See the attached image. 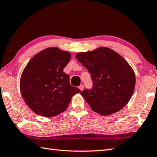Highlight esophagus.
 <instances>
[{"label": "esophagus", "mask_w": 157, "mask_h": 157, "mask_svg": "<svg viewBox=\"0 0 157 157\" xmlns=\"http://www.w3.org/2000/svg\"><path fill=\"white\" fill-rule=\"evenodd\" d=\"M78 88H79L80 90L82 91V90H84V86H83V85H80V86L78 87Z\"/></svg>", "instance_id": "obj_1"}]
</instances>
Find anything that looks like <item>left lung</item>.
I'll list each match as a JSON object with an SVG mask.
<instances>
[{
  "instance_id": "1",
  "label": "left lung",
  "mask_w": 157,
  "mask_h": 157,
  "mask_svg": "<svg viewBox=\"0 0 157 157\" xmlns=\"http://www.w3.org/2000/svg\"><path fill=\"white\" fill-rule=\"evenodd\" d=\"M76 58L90 73L91 90L81 92L94 111L108 115L121 110L131 99L135 75L122 56L106 47L78 52Z\"/></svg>"
}]
</instances>
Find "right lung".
Listing matches in <instances>:
<instances>
[{"mask_svg":"<svg viewBox=\"0 0 157 157\" xmlns=\"http://www.w3.org/2000/svg\"><path fill=\"white\" fill-rule=\"evenodd\" d=\"M71 54L56 47L38 52L22 73L20 89L26 104L41 116L54 117L66 110L72 97L81 91L70 84L63 72Z\"/></svg>","mask_w":157,"mask_h":157,"instance_id":"1","label":"right lung"}]
</instances>
